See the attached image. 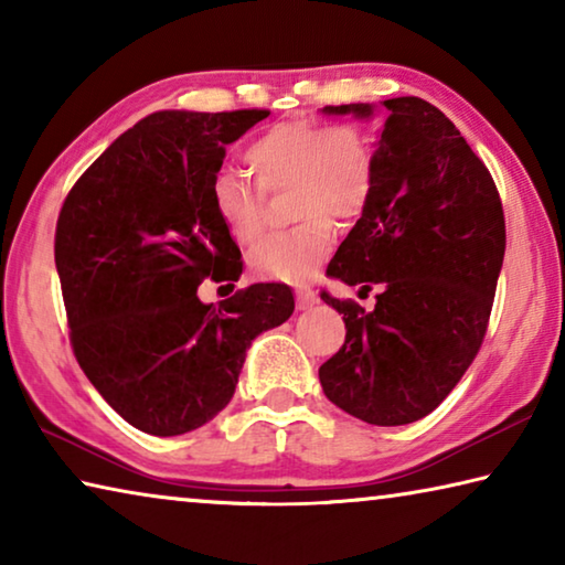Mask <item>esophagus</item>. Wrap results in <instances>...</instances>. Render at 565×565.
I'll list each match as a JSON object with an SVG mask.
<instances>
[{
	"mask_svg": "<svg viewBox=\"0 0 565 565\" xmlns=\"http://www.w3.org/2000/svg\"><path fill=\"white\" fill-rule=\"evenodd\" d=\"M319 301V296L313 289H309V286H299L296 289V303H299V309H309V306H313Z\"/></svg>",
	"mask_w": 565,
	"mask_h": 565,
	"instance_id": "34e87169",
	"label": "esophagus"
}]
</instances>
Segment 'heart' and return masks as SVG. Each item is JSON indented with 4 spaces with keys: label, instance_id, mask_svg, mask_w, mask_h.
<instances>
[{
    "label": "heart",
    "instance_id": "heart-1",
    "mask_svg": "<svg viewBox=\"0 0 565 565\" xmlns=\"http://www.w3.org/2000/svg\"><path fill=\"white\" fill-rule=\"evenodd\" d=\"M256 184L218 171L212 204L228 236L254 244L266 226V194L289 189V232L274 234L248 254L256 279L301 281L327 259L337 224L349 228L366 214L376 186L374 139L356 124L317 119L279 121L246 149Z\"/></svg>",
    "mask_w": 565,
    "mask_h": 565
}]
</instances>
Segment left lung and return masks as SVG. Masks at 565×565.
Masks as SVG:
<instances>
[{"mask_svg":"<svg viewBox=\"0 0 565 565\" xmlns=\"http://www.w3.org/2000/svg\"><path fill=\"white\" fill-rule=\"evenodd\" d=\"M371 204L327 269L376 306L321 291L347 341L321 363L323 394L374 426L424 418L481 349L503 266L505 222L489 169L441 109L386 99ZM371 117V104L323 107Z\"/></svg>","mask_w":565,"mask_h":565,"instance_id":"1","label":"left lung"}]
</instances>
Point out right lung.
<instances>
[{
  "label": "right lung",
  "instance_id": "obj_1",
  "mask_svg": "<svg viewBox=\"0 0 565 565\" xmlns=\"http://www.w3.org/2000/svg\"><path fill=\"white\" fill-rule=\"evenodd\" d=\"M266 109L154 111L66 194L54 262L74 356L139 431L179 436L234 396L246 349L294 313L286 284L204 303V279L238 281L242 252L212 204L232 145ZM234 289V284H232Z\"/></svg>",
  "mask_w": 565,
  "mask_h": 565
}]
</instances>
